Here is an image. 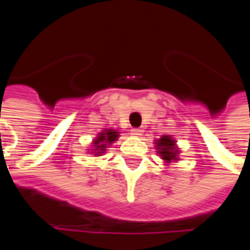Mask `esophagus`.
<instances>
[{"label": "esophagus", "instance_id": "obj_1", "mask_svg": "<svg viewBox=\"0 0 250 250\" xmlns=\"http://www.w3.org/2000/svg\"><path fill=\"white\" fill-rule=\"evenodd\" d=\"M143 134V130L142 128H139V127H137V128H132L131 130V135H134V137H141Z\"/></svg>", "mask_w": 250, "mask_h": 250}]
</instances>
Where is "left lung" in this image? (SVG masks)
I'll return each instance as SVG.
<instances>
[{"label": "left lung", "instance_id": "8db88e82", "mask_svg": "<svg viewBox=\"0 0 250 250\" xmlns=\"http://www.w3.org/2000/svg\"><path fill=\"white\" fill-rule=\"evenodd\" d=\"M157 153L167 164L179 161L180 150L176 145V141L169 135H162L158 141H155Z\"/></svg>", "mask_w": 250, "mask_h": 250}]
</instances>
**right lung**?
<instances>
[{
    "mask_svg": "<svg viewBox=\"0 0 250 250\" xmlns=\"http://www.w3.org/2000/svg\"><path fill=\"white\" fill-rule=\"evenodd\" d=\"M118 138H119V132L116 130H111V128L103 130L93 141V146H92L93 149L90 153L95 155L104 154L108 146H111L115 141H118Z\"/></svg>",
    "mask_w": 250,
    "mask_h": 250,
    "instance_id": "1",
    "label": "right lung"
}]
</instances>
